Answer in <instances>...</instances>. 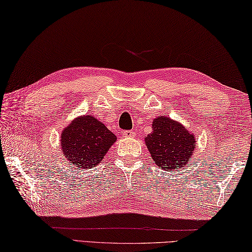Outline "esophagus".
Instances as JSON below:
<instances>
[{
	"label": "esophagus",
	"instance_id": "esophagus-1",
	"mask_svg": "<svg viewBox=\"0 0 252 252\" xmlns=\"http://www.w3.org/2000/svg\"><path fill=\"white\" fill-rule=\"evenodd\" d=\"M123 136H124L125 138H132V137H135V132L132 130H125L123 132Z\"/></svg>",
	"mask_w": 252,
	"mask_h": 252
}]
</instances>
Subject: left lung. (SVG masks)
Masks as SVG:
<instances>
[{
    "instance_id": "left-lung-1",
    "label": "left lung",
    "mask_w": 252,
    "mask_h": 252,
    "mask_svg": "<svg viewBox=\"0 0 252 252\" xmlns=\"http://www.w3.org/2000/svg\"><path fill=\"white\" fill-rule=\"evenodd\" d=\"M145 142L156 165L167 171L183 168L196 147L195 135L167 116L155 118L153 131L145 136Z\"/></svg>"
}]
</instances>
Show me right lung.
<instances>
[{
	"instance_id": "1",
	"label": "right lung",
	"mask_w": 252,
	"mask_h": 252,
	"mask_svg": "<svg viewBox=\"0 0 252 252\" xmlns=\"http://www.w3.org/2000/svg\"><path fill=\"white\" fill-rule=\"evenodd\" d=\"M116 136L92 115H81L64 127L60 137V148L74 168L91 169L104 159Z\"/></svg>"
}]
</instances>
